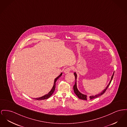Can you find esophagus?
<instances>
[{
    "instance_id": "34e87169",
    "label": "esophagus",
    "mask_w": 127,
    "mask_h": 127,
    "mask_svg": "<svg viewBox=\"0 0 127 127\" xmlns=\"http://www.w3.org/2000/svg\"><path fill=\"white\" fill-rule=\"evenodd\" d=\"M70 70H71V68H70V67H67V68H66L64 70V72L65 73H68V72H70Z\"/></svg>"
}]
</instances>
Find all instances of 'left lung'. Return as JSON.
Returning a JSON list of instances; mask_svg holds the SVG:
<instances>
[{
	"label": "left lung",
	"instance_id": "1",
	"mask_svg": "<svg viewBox=\"0 0 127 127\" xmlns=\"http://www.w3.org/2000/svg\"><path fill=\"white\" fill-rule=\"evenodd\" d=\"M114 72L113 73V74L112 75V77H111V79L110 81V82L109 83V84H108V85L107 86V87L105 88V89H104L101 93L98 94L97 95H93V96H90L89 97V98L90 99H94V98H97V97H99L101 95H103L105 93V92L106 91V90H107V89L108 88V87H109V85L110 84V83L112 81V79L113 78V76H114ZM74 75L75 76V82L74 85L73 86V90H74V93L76 94V95L79 98L81 99H82V100H88V97L86 95H83L82 93H81L77 89V81H76V79H77V74L75 72L74 73Z\"/></svg>",
	"mask_w": 127,
	"mask_h": 127
}]
</instances>
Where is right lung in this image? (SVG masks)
<instances>
[{
    "label": "right lung",
    "instance_id": "add662e5",
    "mask_svg": "<svg viewBox=\"0 0 127 127\" xmlns=\"http://www.w3.org/2000/svg\"><path fill=\"white\" fill-rule=\"evenodd\" d=\"M62 74V73H61L60 74L58 77H57L55 79V81H54V85L53 86L52 88V89L51 90V91L46 95H45L44 96H42V97H39V98H34V99L35 100H44V99H48V98L50 97L53 93L54 92L55 90V88H56V82L57 81V80L59 79V78L61 76V75Z\"/></svg>",
    "mask_w": 127,
    "mask_h": 127
}]
</instances>
